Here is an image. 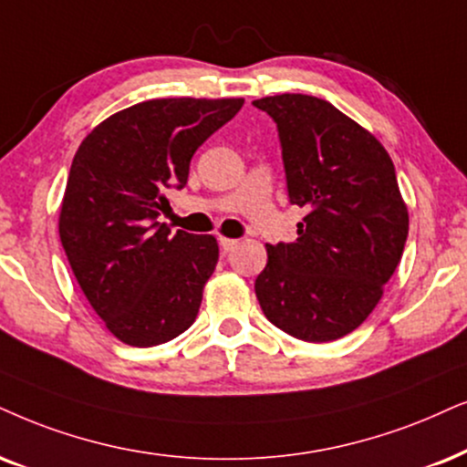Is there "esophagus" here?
<instances>
[{
  "mask_svg": "<svg viewBox=\"0 0 467 467\" xmlns=\"http://www.w3.org/2000/svg\"><path fill=\"white\" fill-rule=\"evenodd\" d=\"M237 244H239L237 239H226V237H220V245H222V250H223V252H233L234 247H237Z\"/></svg>",
  "mask_w": 467,
  "mask_h": 467,
  "instance_id": "34e87169",
  "label": "esophagus"
}]
</instances>
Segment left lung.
I'll return each mask as SVG.
<instances>
[{
  "label": "left lung",
  "instance_id": "left-lung-1",
  "mask_svg": "<svg viewBox=\"0 0 467 467\" xmlns=\"http://www.w3.org/2000/svg\"><path fill=\"white\" fill-rule=\"evenodd\" d=\"M277 127L288 202L308 215L295 244L267 245L258 304L282 332L308 342L362 326L403 256L410 230L386 149L323 99L275 94L254 101Z\"/></svg>",
  "mask_w": 467,
  "mask_h": 467
}]
</instances>
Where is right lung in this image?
<instances>
[{
    "mask_svg": "<svg viewBox=\"0 0 467 467\" xmlns=\"http://www.w3.org/2000/svg\"><path fill=\"white\" fill-rule=\"evenodd\" d=\"M244 99H152L103 120L70 165L60 239L88 302L118 340L155 347L192 327L215 271L213 234L157 222L190 161Z\"/></svg>",
    "mask_w": 467,
    "mask_h": 467,
    "instance_id": "obj_1",
    "label": "right lung"
}]
</instances>
